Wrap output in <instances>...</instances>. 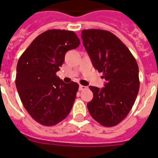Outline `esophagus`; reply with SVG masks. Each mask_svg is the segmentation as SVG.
<instances>
[{"label": "esophagus", "mask_w": 158, "mask_h": 158, "mask_svg": "<svg viewBox=\"0 0 158 158\" xmlns=\"http://www.w3.org/2000/svg\"><path fill=\"white\" fill-rule=\"evenodd\" d=\"M87 89V87L86 86H84V85H80L79 86V90L80 91H83V90H85V89Z\"/></svg>", "instance_id": "34e87169"}]
</instances>
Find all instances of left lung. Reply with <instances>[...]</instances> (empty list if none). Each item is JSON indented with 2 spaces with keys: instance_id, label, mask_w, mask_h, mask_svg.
Masks as SVG:
<instances>
[{
  "instance_id": "1",
  "label": "left lung",
  "mask_w": 158,
  "mask_h": 158,
  "mask_svg": "<svg viewBox=\"0 0 158 158\" xmlns=\"http://www.w3.org/2000/svg\"><path fill=\"white\" fill-rule=\"evenodd\" d=\"M81 38L93 66L106 81L101 89L89 87L93 98L88 109L102 126H116L128 115L139 93V65L126 45L108 31L83 30Z\"/></svg>"
}]
</instances>
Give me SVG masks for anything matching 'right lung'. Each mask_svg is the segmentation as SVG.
<instances>
[{
    "label": "right lung",
    "mask_w": 158,
    "mask_h": 158,
    "mask_svg": "<svg viewBox=\"0 0 158 158\" xmlns=\"http://www.w3.org/2000/svg\"><path fill=\"white\" fill-rule=\"evenodd\" d=\"M72 31L51 29L38 35L19 57L16 85L23 107L41 125L54 126L67 117L79 85L56 75L65 53L80 45Z\"/></svg>",
    "instance_id": "right-lung-1"
}]
</instances>
